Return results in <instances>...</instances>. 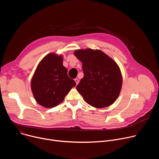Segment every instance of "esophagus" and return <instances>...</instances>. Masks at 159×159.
<instances>
[{"label": "esophagus", "mask_w": 159, "mask_h": 159, "mask_svg": "<svg viewBox=\"0 0 159 159\" xmlns=\"http://www.w3.org/2000/svg\"><path fill=\"white\" fill-rule=\"evenodd\" d=\"M75 82H76V84L77 85L78 84H79V79H75Z\"/></svg>", "instance_id": "obj_1"}]
</instances>
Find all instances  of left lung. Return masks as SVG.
<instances>
[{
  "instance_id": "obj_1",
  "label": "left lung",
  "mask_w": 159,
  "mask_h": 159,
  "mask_svg": "<svg viewBox=\"0 0 159 159\" xmlns=\"http://www.w3.org/2000/svg\"><path fill=\"white\" fill-rule=\"evenodd\" d=\"M74 55L82 63L84 76L77 86L85 101L96 108L115 102L122 87V75L117 63L99 50H77Z\"/></svg>"
}]
</instances>
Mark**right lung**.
<instances>
[{
	"label": "right lung",
	"instance_id": "add662e5",
	"mask_svg": "<svg viewBox=\"0 0 159 159\" xmlns=\"http://www.w3.org/2000/svg\"><path fill=\"white\" fill-rule=\"evenodd\" d=\"M63 65V56L49 53L39 63L31 82L36 102L45 107H53L61 103L75 86V82L67 75Z\"/></svg>",
	"mask_w": 159,
	"mask_h": 159
}]
</instances>
